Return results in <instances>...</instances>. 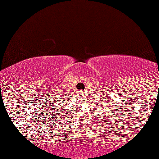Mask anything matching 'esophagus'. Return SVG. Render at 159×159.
Masks as SVG:
<instances>
[{
	"label": "esophagus",
	"instance_id": "esophagus-1",
	"mask_svg": "<svg viewBox=\"0 0 159 159\" xmlns=\"http://www.w3.org/2000/svg\"><path fill=\"white\" fill-rule=\"evenodd\" d=\"M79 92H80V91H79ZM81 92H82V91H81V93H80V95H81V96H82V95H83V94H82V93H81Z\"/></svg>",
	"mask_w": 159,
	"mask_h": 159
}]
</instances>
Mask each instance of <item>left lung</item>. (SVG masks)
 <instances>
[{
  "mask_svg": "<svg viewBox=\"0 0 159 159\" xmlns=\"http://www.w3.org/2000/svg\"><path fill=\"white\" fill-rule=\"evenodd\" d=\"M110 114H111V113H110ZM104 115H105V114H104ZM108 115H109V114H108Z\"/></svg>",
  "mask_w": 159,
  "mask_h": 159,
  "instance_id": "obj_1",
  "label": "left lung"
}]
</instances>
